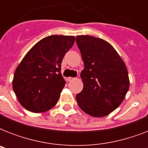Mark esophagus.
<instances>
[{
	"instance_id": "1",
	"label": "esophagus",
	"mask_w": 148,
	"mask_h": 148,
	"mask_svg": "<svg viewBox=\"0 0 148 148\" xmlns=\"http://www.w3.org/2000/svg\"><path fill=\"white\" fill-rule=\"evenodd\" d=\"M74 77H67V81H73V80H74Z\"/></svg>"
}]
</instances>
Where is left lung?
Wrapping results in <instances>:
<instances>
[{"label": "left lung", "mask_w": 148, "mask_h": 148, "mask_svg": "<svg viewBox=\"0 0 148 148\" xmlns=\"http://www.w3.org/2000/svg\"><path fill=\"white\" fill-rule=\"evenodd\" d=\"M84 69V88L76 95L81 110L95 117H105L124 101L129 89L128 72L124 60L106 40L90 35L76 37Z\"/></svg>", "instance_id": "1"}]
</instances>
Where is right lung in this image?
Instances as JSON below:
<instances>
[{
  "instance_id": "obj_1",
  "label": "right lung",
  "mask_w": 148,
  "mask_h": 148,
  "mask_svg": "<svg viewBox=\"0 0 148 148\" xmlns=\"http://www.w3.org/2000/svg\"><path fill=\"white\" fill-rule=\"evenodd\" d=\"M74 40V36H48L34 45L22 59L15 70L12 86L25 109L45 112L58 103L66 84L60 73L61 62Z\"/></svg>"
}]
</instances>
